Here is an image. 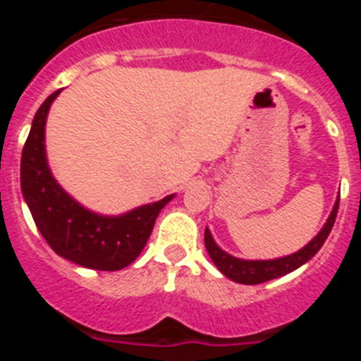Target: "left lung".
Wrapping results in <instances>:
<instances>
[{"mask_svg": "<svg viewBox=\"0 0 361 361\" xmlns=\"http://www.w3.org/2000/svg\"><path fill=\"white\" fill-rule=\"evenodd\" d=\"M338 204H340V197H338L336 202H334L329 219H327V222L324 224V228L318 231L317 237L312 238V240H309L302 250H298L296 253L286 255V257L273 258V260H245V258L233 257V255H229L228 251H224L219 244H216L212 231H209L208 228L204 231V244H206V250H208V255L212 257L213 264H215V266L219 267L220 273L224 276H228L229 280L238 283H245V286H255V283L267 282V280L279 279V276L288 275L291 271L298 269L300 266H304L305 262H309V260L320 251L324 242L329 237L334 220H336Z\"/></svg>", "mask_w": 361, "mask_h": 361, "instance_id": "1", "label": "left lung"}]
</instances>
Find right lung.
Returning <instances> with one entry per match:
<instances>
[{
	"label": "right lung",
	"mask_w": 361,
	"mask_h": 361,
	"mask_svg": "<svg viewBox=\"0 0 361 361\" xmlns=\"http://www.w3.org/2000/svg\"><path fill=\"white\" fill-rule=\"evenodd\" d=\"M59 94L56 90L44 99L32 121L21 155L23 199L39 233L59 257L88 269L119 271L141 255L159 213L175 193L123 215L95 213L66 193L52 175L44 145L47 117Z\"/></svg>",
	"instance_id": "right-lung-1"
}]
</instances>
